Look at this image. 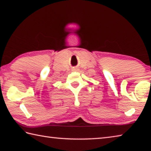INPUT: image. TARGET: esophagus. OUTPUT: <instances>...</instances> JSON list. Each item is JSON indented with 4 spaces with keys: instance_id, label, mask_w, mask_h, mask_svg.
<instances>
[{
    "instance_id": "1",
    "label": "esophagus",
    "mask_w": 151,
    "mask_h": 151,
    "mask_svg": "<svg viewBox=\"0 0 151 151\" xmlns=\"http://www.w3.org/2000/svg\"><path fill=\"white\" fill-rule=\"evenodd\" d=\"M72 70H73V71H78V67H76V66L73 67V68H72Z\"/></svg>"
}]
</instances>
